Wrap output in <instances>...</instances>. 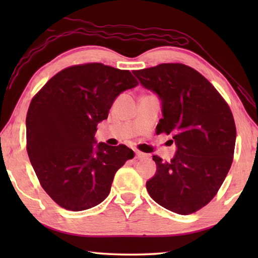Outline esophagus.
Returning a JSON list of instances; mask_svg holds the SVG:
<instances>
[{
    "mask_svg": "<svg viewBox=\"0 0 258 258\" xmlns=\"http://www.w3.org/2000/svg\"><path fill=\"white\" fill-rule=\"evenodd\" d=\"M135 157L138 158V160H142V158L147 157V154H145V153L141 151H135Z\"/></svg>",
    "mask_w": 258,
    "mask_h": 258,
    "instance_id": "obj_1",
    "label": "esophagus"
}]
</instances>
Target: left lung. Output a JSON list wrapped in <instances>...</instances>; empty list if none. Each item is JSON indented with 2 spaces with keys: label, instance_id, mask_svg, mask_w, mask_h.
Instances as JSON below:
<instances>
[{
  "label": "left lung",
  "instance_id": "8db88e82",
  "mask_svg": "<svg viewBox=\"0 0 258 258\" xmlns=\"http://www.w3.org/2000/svg\"><path fill=\"white\" fill-rule=\"evenodd\" d=\"M133 73L162 101L156 134H172L177 146L171 162L153 156L157 169L146 182L147 191L168 211L195 213L214 199L231 168L236 141L231 108L210 81L185 64Z\"/></svg>",
  "mask_w": 258,
  "mask_h": 258
}]
</instances>
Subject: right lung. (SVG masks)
I'll list each match as a JSON object with an SVG mask.
<instances>
[{
	"mask_svg": "<svg viewBox=\"0 0 258 258\" xmlns=\"http://www.w3.org/2000/svg\"><path fill=\"white\" fill-rule=\"evenodd\" d=\"M136 85L127 70L87 63L62 70L32 98L26 151L43 189L57 205L73 212L98 205L117 169L134 157L123 144L95 147L94 135L115 98Z\"/></svg>",
	"mask_w": 258,
	"mask_h": 258,
	"instance_id": "right-lung-1",
	"label": "right lung"
}]
</instances>
